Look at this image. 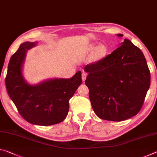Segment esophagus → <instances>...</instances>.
<instances>
[{
	"mask_svg": "<svg viewBox=\"0 0 157 157\" xmlns=\"http://www.w3.org/2000/svg\"><path fill=\"white\" fill-rule=\"evenodd\" d=\"M86 76H87V75H86V73H84V72L82 73V80L85 81V79H86Z\"/></svg>",
	"mask_w": 157,
	"mask_h": 157,
	"instance_id": "1",
	"label": "esophagus"
}]
</instances>
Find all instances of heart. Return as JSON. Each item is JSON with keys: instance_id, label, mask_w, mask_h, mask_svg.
Wrapping results in <instances>:
<instances>
[{"instance_id": "b5f03b06", "label": "heart", "mask_w": 157, "mask_h": 157, "mask_svg": "<svg viewBox=\"0 0 157 157\" xmlns=\"http://www.w3.org/2000/svg\"><path fill=\"white\" fill-rule=\"evenodd\" d=\"M92 51V59L94 61H98L105 56L107 53V48L102 44L98 45V46L95 47V45L91 44L89 46L88 48L86 50L87 53H91Z\"/></svg>"}]
</instances>
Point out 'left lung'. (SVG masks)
<instances>
[{
	"mask_svg": "<svg viewBox=\"0 0 157 157\" xmlns=\"http://www.w3.org/2000/svg\"><path fill=\"white\" fill-rule=\"evenodd\" d=\"M120 46L84 67L93 109L106 121H123L136 115L150 85V70L141 50L127 39Z\"/></svg>",
	"mask_w": 157,
	"mask_h": 157,
	"instance_id": "8db88e82",
	"label": "left lung"
}]
</instances>
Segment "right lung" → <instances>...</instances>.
Instances as JSON below:
<instances>
[{"instance_id": "add662e5", "label": "right lung", "mask_w": 157, "mask_h": 157, "mask_svg": "<svg viewBox=\"0 0 157 157\" xmlns=\"http://www.w3.org/2000/svg\"><path fill=\"white\" fill-rule=\"evenodd\" d=\"M37 44L26 41L11 57L5 78L10 98L18 112L28 123L48 126L64 120L69 109V100L82 84L81 71L68 79L52 78L30 84L23 74L27 51Z\"/></svg>"}]
</instances>
